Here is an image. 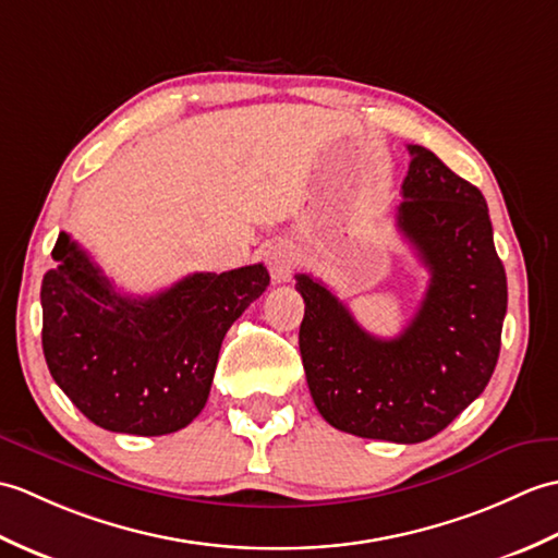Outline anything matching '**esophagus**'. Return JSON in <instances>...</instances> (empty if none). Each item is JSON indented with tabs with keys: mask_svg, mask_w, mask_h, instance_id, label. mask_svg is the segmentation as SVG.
Here are the masks:
<instances>
[{
	"mask_svg": "<svg viewBox=\"0 0 558 558\" xmlns=\"http://www.w3.org/2000/svg\"><path fill=\"white\" fill-rule=\"evenodd\" d=\"M265 263L271 279L281 283V281H289L295 267H299V255H295L293 245L279 241V243H271L265 251Z\"/></svg>",
	"mask_w": 558,
	"mask_h": 558,
	"instance_id": "esophagus-1",
	"label": "esophagus"
}]
</instances>
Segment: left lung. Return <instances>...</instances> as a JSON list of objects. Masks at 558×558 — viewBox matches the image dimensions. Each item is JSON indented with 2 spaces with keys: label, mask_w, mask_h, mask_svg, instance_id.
<instances>
[{
  "label": "left lung",
  "mask_w": 558,
  "mask_h": 558,
  "mask_svg": "<svg viewBox=\"0 0 558 558\" xmlns=\"http://www.w3.org/2000/svg\"><path fill=\"white\" fill-rule=\"evenodd\" d=\"M408 153L396 227L429 269L411 325L393 339L373 337L325 283L295 277L305 301L301 357L319 415L349 435L396 444L435 437L485 391L509 301L485 195L427 147Z\"/></svg>",
  "instance_id": "left-lung-1"
}]
</instances>
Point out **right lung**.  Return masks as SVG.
Listing matches in <instances>:
<instances>
[{"label":"right lung","instance_id":"obj_1","mask_svg":"<svg viewBox=\"0 0 558 558\" xmlns=\"http://www.w3.org/2000/svg\"><path fill=\"white\" fill-rule=\"evenodd\" d=\"M43 279V351L59 389L97 427L159 437L193 423L221 341L265 293L263 265L195 271L155 295H123L61 231Z\"/></svg>","mask_w":558,"mask_h":558}]
</instances>
